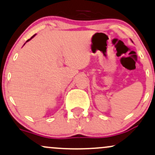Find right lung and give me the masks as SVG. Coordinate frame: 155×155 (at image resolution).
Masks as SVG:
<instances>
[{
    "label": "right lung",
    "instance_id": "right-lung-1",
    "mask_svg": "<svg viewBox=\"0 0 155 155\" xmlns=\"http://www.w3.org/2000/svg\"><path fill=\"white\" fill-rule=\"evenodd\" d=\"M35 35H33V36H32V37H31L30 39H29V40H27V42H28V41H29V40H31V38H32V37H35ZM24 44H25V43H24Z\"/></svg>",
    "mask_w": 155,
    "mask_h": 155
}]
</instances>
